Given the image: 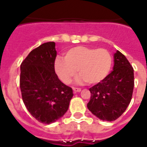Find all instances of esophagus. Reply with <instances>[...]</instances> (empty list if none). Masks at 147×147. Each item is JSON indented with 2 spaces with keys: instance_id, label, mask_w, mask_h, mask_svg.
Instances as JSON below:
<instances>
[{
  "instance_id": "34e87169",
  "label": "esophagus",
  "mask_w": 147,
  "mask_h": 147,
  "mask_svg": "<svg viewBox=\"0 0 147 147\" xmlns=\"http://www.w3.org/2000/svg\"><path fill=\"white\" fill-rule=\"evenodd\" d=\"M72 89H73V91H74V92H75V93H76V92H81V90H82L80 88H76V87L72 88Z\"/></svg>"
}]
</instances>
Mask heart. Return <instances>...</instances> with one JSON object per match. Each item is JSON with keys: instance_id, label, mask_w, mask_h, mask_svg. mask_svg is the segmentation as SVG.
<instances>
[{"instance_id": "b5f03b06", "label": "heart", "mask_w": 147, "mask_h": 147, "mask_svg": "<svg viewBox=\"0 0 147 147\" xmlns=\"http://www.w3.org/2000/svg\"><path fill=\"white\" fill-rule=\"evenodd\" d=\"M112 62V56L107 49L79 46L67 51L65 59L56 58L54 68L58 77L65 84L71 83L78 70L81 75L79 81L95 85L109 74Z\"/></svg>"}]
</instances>
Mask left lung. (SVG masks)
I'll return each instance as SVG.
<instances>
[{
	"label": "left lung",
	"instance_id": "8db88e82",
	"mask_svg": "<svg viewBox=\"0 0 147 147\" xmlns=\"http://www.w3.org/2000/svg\"><path fill=\"white\" fill-rule=\"evenodd\" d=\"M134 86L132 65L125 55L117 51L113 71L104 80L89 88L91 98L88 108L102 121H115L130 104Z\"/></svg>",
	"mask_w": 147,
	"mask_h": 147
}]
</instances>
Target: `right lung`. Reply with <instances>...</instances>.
<instances>
[{"label":"right lung","mask_w":147,"mask_h":147,"mask_svg":"<svg viewBox=\"0 0 147 147\" xmlns=\"http://www.w3.org/2000/svg\"><path fill=\"white\" fill-rule=\"evenodd\" d=\"M55 47L54 42L40 45L20 65V87L24 105L34 118L46 124L65 114L73 96L71 88L63 84L55 73Z\"/></svg>","instance_id":"add662e5"}]
</instances>
